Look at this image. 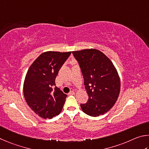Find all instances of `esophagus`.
Segmentation results:
<instances>
[{
    "instance_id": "1",
    "label": "esophagus",
    "mask_w": 149,
    "mask_h": 149,
    "mask_svg": "<svg viewBox=\"0 0 149 149\" xmlns=\"http://www.w3.org/2000/svg\"><path fill=\"white\" fill-rule=\"evenodd\" d=\"M75 93V92H74V91H71V92H70L69 93V95H74Z\"/></svg>"
}]
</instances>
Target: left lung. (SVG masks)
I'll return each instance as SVG.
<instances>
[{
	"label": "left lung",
	"instance_id": "8db88e82",
	"mask_svg": "<svg viewBox=\"0 0 149 149\" xmlns=\"http://www.w3.org/2000/svg\"><path fill=\"white\" fill-rule=\"evenodd\" d=\"M84 78L88 95L86 103L80 104L82 111L91 116L103 115L113 107L120 91L118 72L112 61L96 49L72 52Z\"/></svg>",
	"mask_w": 149,
	"mask_h": 149
}]
</instances>
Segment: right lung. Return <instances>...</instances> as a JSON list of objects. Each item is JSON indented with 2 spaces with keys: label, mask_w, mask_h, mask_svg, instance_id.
Segmentation results:
<instances>
[{
  "label": "right lung",
  "mask_w": 149,
  "mask_h": 149,
  "mask_svg": "<svg viewBox=\"0 0 149 149\" xmlns=\"http://www.w3.org/2000/svg\"><path fill=\"white\" fill-rule=\"evenodd\" d=\"M71 52H46L31 65L23 84V95L29 107L43 118L51 119L61 113L67 95L56 86L59 69Z\"/></svg>",
  "instance_id": "1"
}]
</instances>
